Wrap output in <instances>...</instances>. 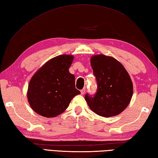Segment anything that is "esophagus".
I'll return each mask as SVG.
<instances>
[{"instance_id": "obj_1", "label": "esophagus", "mask_w": 158, "mask_h": 158, "mask_svg": "<svg viewBox=\"0 0 158 158\" xmlns=\"http://www.w3.org/2000/svg\"><path fill=\"white\" fill-rule=\"evenodd\" d=\"M85 88H83L82 90H81V94H82V95H83V94H84V93H85Z\"/></svg>"}]
</instances>
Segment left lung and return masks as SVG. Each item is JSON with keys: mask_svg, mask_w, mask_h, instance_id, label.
Here are the masks:
<instances>
[{"mask_svg": "<svg viewBox=\"0 0 158 158\" xmlns=\"http://www.w3.org/2000/svg\"><path fill=\"white\" fill-rule=\"evenodd\" d=\"M96 77L97 92L86 93L85 99L94 113L110 117L121 113L128 106L133 92V83L124 67L111 56L99 54L91 57Z\"/></svg>", "mask_w": 158, "mask_h": 158, "instance_id": "obj_1", "label": "left lung"}]
</instances>
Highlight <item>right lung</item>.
I'll use <instances>...</instances> for the list:
<instances>
[{
	"label": "right lung",
	"mask_w": 158,
	"mask_h": 158,
	"mask_svg": "<svg viewBox=\"0 0 158 158\" xmlns=\"http://www.w3.org/2000/svg\"><path fill=\"white\" fill-rule=\"evenodd\" d=\"M72 55H59L50 59L34 74L30 81L27 99L31 108L45 117L62 113L80 91L75 77L69 73Z\"/></svg>",
	"instance_id": "obj_1"
}]
</instances>
